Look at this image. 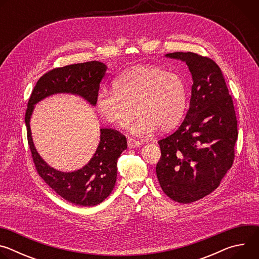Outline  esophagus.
Listing matches in <instances>:
<instances>
[{
    "label": "esophagus",
    "instance_id": "esophagus-1",
    "mask_svg": "<svg viewBox=\"0 0 259 259\" xmlns=\"http://www.w3.org/2000/svg\"><path fill=\"white\" fill-rule=\"evenodd\" d=\"M127 143H128L129 149H134V147H137V146L140 145V142L138 140L133 139V138H128Z\"/></svg>",
    "mask_w": 259,
    "mask_h": 259
}]
</instances>
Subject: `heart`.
<instances>
[{
    "label": "heart",
    "instance_id": "heart-1",
    "mask_svg": "<svg viewBox=\"0 0 259 259\" xmlns=\"http://www.w3.org/2000/svg\"><path fill=\"white\" fill-rule=\"evenodd\" d=\"M187 87L173 72L154 65H138L114 81V90L101 89L95 99L100 117L109 125L125 128L138 115L130 131L149 136L158 128L175 127L186 112Z\"/></svg>",
    "mask_w": 259,
    "mask_h": 259
}]
</instances>
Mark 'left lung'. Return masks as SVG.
Returning a JSON list of instances; mask_svg holds the SVG:
<instances>
[{
  "instance_id": "left-lung-1",
  "label": "left lung",
  "mask_w": 259,
  "mask_h": 259,
  "mask_svg": "<svg viewBox=\"0 0 259 259\" xmlns=\"http://www.w3.org/2000/svg\"><path fill=\"white\" fill-rule=\"evenodd\" d=\"M165 56L188 64L193 86L186 119L158 141L161 159L156 172L163 192L188 204L211 194L231 169L237 118L223 72L212 59L193 52Z\"/></svg>"
}]
</instances>
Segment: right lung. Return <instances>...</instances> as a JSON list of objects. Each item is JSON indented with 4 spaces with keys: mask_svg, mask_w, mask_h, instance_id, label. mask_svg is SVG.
<instances>
[{
    "mask_svg": "<svg viewBox=\"0 0 259 259\" xmlns=\"http://www.w3.org/2000/svg\"><path fill=\"white\" fill-rule=\"evenodd\" d=\"M106 69L104 63L94 60L48 71L36 82L25 113L27 140L36 171L57 195L78 206L97 205L112 193L117 180L118 159L127 149L126 137L113 129H100L99 143L90 161L81 169L63 172L49 166L36 152L31 137L30 118L34 105L54 94L78 95L95 106Z\"/></svg>",
    "mask_w": 259,
    "mask_h": 259,
    "instance_id": "1",
    "label": "right lung"
}]
</instances>
